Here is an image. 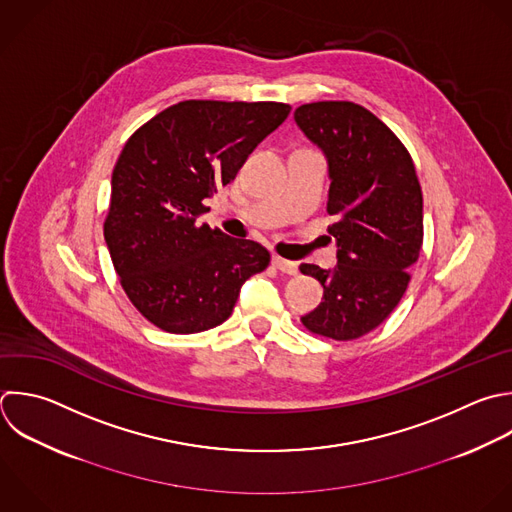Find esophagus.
Here are the masks:
<instances>
[{
	"label": "esophagus",
	"instance_id": "34e87169",
	"mask_svg": "<svg viewBox=\"0 0 512 512\" xmlns=\"http://www.w3.org/2000/svg\"><path fill=\"white\" fill-rule=\"evenodd\" d=\"M272 264H274L280 272H284V274H290V276H296V274H298V264L292 262V260H284V258H280V256H274V258H272Z\"/></svg>",
	"mask_w": 512,
	"mask_h": 512
}]
</instances>
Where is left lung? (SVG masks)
Instances as JSON below:
<instances>
[{"mask_svg": "<svg viewBox=\"0 0 512 512\" xmlns=\"http://www.w3.org/2000/svg\"><path fill=\"white\" fill-rule=\"evenodd\" d=\"M296 126L328 164V214L336 222L338 264H302L322 302L300 320L320 336L354 340L396 308L422 248V190L402 142L372 112L352 102L296 108Z\"/></svg>", "mask_w": 512, "mask_h": 512, "instance_id": "obj_1", "label": "left lung"}]
</instances>
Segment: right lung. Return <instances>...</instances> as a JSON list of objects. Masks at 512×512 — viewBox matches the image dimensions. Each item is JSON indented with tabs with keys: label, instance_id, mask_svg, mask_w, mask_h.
<instances>
[{
	"label": "right lung",
	"instance_id": "add662e5",
	"mask_svg": "<svg viewBox=\"0 0 512 512\" xmlns=\"http://www.w3.org/2000/svg\"><path fill=\"white\" fill-rule=\"evenodd\" d=\"M290 114L278 102L186 100L144 124L114 174L104 238L132 304L152 324L192 334L222 324L270 252L198 216Z\"/></svg>",
	"mask_w": 512,
	"mask_h": 512
}]
</instances>
